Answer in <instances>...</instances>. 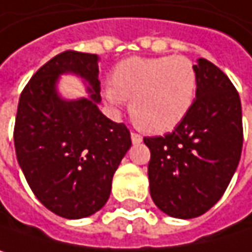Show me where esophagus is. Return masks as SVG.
Instances as JSON below:
<instances>
[{
  "label": "esophagus",
  "instance_id": "esophagus-1",
  "mask_svg": "<svg viewBox=\"0 0 252 252\" xmlns=\"http://www.w3.org/2000/svg\"><path fill=\"white\" fill-rule=\"evenodd\" d=\"M131 142H133L134 145H139V143L143 142V137H142L140 134H137V133H131Z\"/></svg>",
  "mask_w": 252,
  "mask_h": 252
}]
</instances>
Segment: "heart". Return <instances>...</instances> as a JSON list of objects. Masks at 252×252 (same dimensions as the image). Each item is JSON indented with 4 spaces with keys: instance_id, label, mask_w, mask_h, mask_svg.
Returning <instances> with one entry per match:
<instances>
[{
    "instance_id": "heart-1",
    "label": "heart",
    "mask_w": 252,
    "mask_h": 252,
    "mask_svg": "<svg viewBox=\"0 0 252 252\" xmlns=\"http://www.w3.org/2000/svg\"><path fill=\"white\" fill-rule=\"evenodd\" d=\"M110 107L131 100L133 119L151 133L174 130L189 113L196 95V70L185 56L131 57L116 64L103 88Z\"/></svg>"
}]
</instances>
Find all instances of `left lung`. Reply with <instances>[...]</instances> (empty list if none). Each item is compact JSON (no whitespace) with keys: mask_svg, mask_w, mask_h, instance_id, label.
Instances as JSON below:
<instances>
[{"mask_svg":"<svg viewBox=\"0 0 252 252\" xmlns=\"http://www.w3.org/2000/svg\"><path fill=\"white\" fill-rule=\"evenodd\" d=\"M196 95L186 118L164 137H146L155 205L174 219L207 213L227 189L242 152V107L230 79L199 59Z\"/></svg>","mask_w":252,"mask_h":252,"instance_id":"left-lung-1","label":"left lung"}]
</instances>
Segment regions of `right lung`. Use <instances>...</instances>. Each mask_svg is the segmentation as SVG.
Instances as JSON below:
<instances>
[{
    "label": "right lung",
    "instance_id": "add662e5",
    "mask_svg": "<svg viewBox=\"0 0 252 252\" xmlns=\"http://www.w3.org/2000/svg\"><path fill=\"white\" fill-rule=\"evenodd\" d=\"M98 60L88 53L57 54L31 78L17 107L14 148L25 179L45 208L70 220L104 207L113 174L131 148L127 127L98 109ZM62 74L81 77L89 95L63 97Z\"/></svg>",
    "mask_w": 252,
    "mask_h": 252
}]
</instances>
